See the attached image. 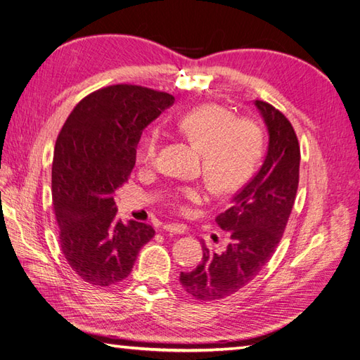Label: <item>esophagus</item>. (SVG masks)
<instances>
[{"mask_svg": "<svg viewBox=\"0 0 360 360\" xmlns=\"http://www.w3.org/2000/svg\"><path fill=\"white\" fill-rule=\"evenodd\" d=\"M164 230L174 233V235H184V233H187V227L184 224H165Z\"/></svg>", "mask_w": 360, "mask_h": 360, "instance_id": "obj_1", "label": "esophagus"}]
</instances>
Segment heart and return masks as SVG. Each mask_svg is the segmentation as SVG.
<instances>
[{
	"instance_id": "b5f03b06",
	"label": "heart",
	"mask_w": 360,
	"mask_h": 360,
	"mask_svg": "<svg viewBox=\"0 0 360 360\" xmlns=\"http://www.w3.org/2000/svg\"><path fill=\"white\" fill-rule=\"evenodd\" d=\"M174 127L200 150V170L216 193L238 190L252 176L264 152V136L259 125L247 118H235L229 108L202 104L181 115ZM161 148V135L148 130L138 146V161L155 164ZM205 199L202 186H181L170 193V202L179 212Z\"/></svg>"
}]
</instances>
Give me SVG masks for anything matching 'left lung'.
Segmentation results:
<instances>
[{"label": "left lung", "mask_w": 360, "mask_h": 360, "mask_svg": "<svg viewBox=\"0 0 360 360\" xmlns=\"http://www.w3.org/2000/svg\"><path fill=\"white\" fill-rule=\"evenodd\" d=\"M255 105L269 130V150L253 179L216 216L229 235L227 247L216 253L202 242V262L179 276L184 290L198 300L224 299L252 282L271 259L295 204L300 148L293 125L271 104Z\"/></svg>", "instance_id": "8db88e82"}]
</instances>
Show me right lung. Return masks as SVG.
I'll return each mask as SVG.
<instances>
[{
	"instance_id": "obj_1",
	"label": "right lung",
	"mask_w": 360,
	"mask_h": 360,
	"mask_svg": "<svg viewBox=\"0 0 360 360\" xmlns=\"http://www.w3.org/2000/svg\"><path fill=\"white\" fill-rule=\"evenodd\" d=\"M173 103L165 91L108 86L81 99L58 135L52 195L61 252L91 285L124 281L155 236L152 225L116 218L113 193L129 181L142 130Z\"/></svg>"
}]
</instances>
